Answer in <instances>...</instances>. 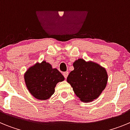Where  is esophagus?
Returning <instances> with one entry per match:
<instances>
[{
	"instance_id": "esophagus-1",
	"label": "esophagus",
	"mask_w": 130,
	"mask_h": 130,
	"mask_svg": "<svg viewBox=\"0 0 130 130\" xmlns=\"http://www.w3.org/2000/svg\"><path fill=\"white\" fill-rule=\"evenodd\" d=\"M68 72H63V75H64V77L65 78H67V77H68Z\"/></svg>"
}]
</instances>
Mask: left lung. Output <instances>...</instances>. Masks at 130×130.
Listing matches in <instances>:
<instances>
[{
    "instance_id": "left-lung-1",
    "label": "left lung",
    "mask_w": 130,
    "mask_h": 130,
    "mask_svg": "<svg viewBox=\"0 0 130 130\" xmlns=\"http://www.w3.org/2000/svg\"><path fill=\"white\" fill-rule=\"evenodd\" d=\"M74 70L70 73L67 82L81 102H90L99 97L105 89L108 75L106 70L94 62L79 58L73 64Z\"/></svg>"
}]
</instances>
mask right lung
<instances>
[{"mask_svg": "<svg viewBox=\"0 0 130 130\" xmlns=\"http://www.w3.org/2000/svg\"><path fill=\"white\" fill-rule=\"evenodd\" d=\"M24 78L30 93L40 100L49 99L55 92L57 84L64 80L62 73L45 60L30 67Z\"/></svg>", "mask_w": 130, "mask_h": 130, "instance_id": "obj_1", "label": "right lung"}]
</instances>
